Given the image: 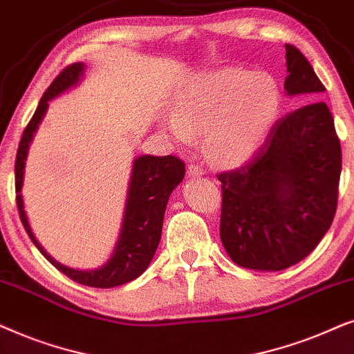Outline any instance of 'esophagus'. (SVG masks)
<instances>
[{"label": "esophagus", "instance_id": "34e87169", "mask_svg": "<svg viewBox=\"0 0 354 354\" xmlns=\"http://www.w3.org/2000/svg\"><path fill=\"white\" fill-rule=\"evenodd\" d=\"M187 173H189V176H204V168L201 167V165H196V163H191L187 165Z\"/></svg>", "mask_w": 354, "mask_h": 354}]
</instances>
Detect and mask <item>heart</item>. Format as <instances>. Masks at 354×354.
I'll return each mask as SVG.
<instances>
[{"label": "heart", "instance_id": "heart-1", "mask_svg": "<svg viewBox=\"0 0 354 354\" xmlns=\"http://www.w3.org/2000/svg\"><path fill=\"white\" fill-rule=\"evenodd\" d=\"M280 110V88L267 73L223 68L197 75L174 102L165 129L178 144H191L204 129V147L226 167L252 157Z\"/></svg>", "mask_w": 354, "mask_h": 354}]
</instances>
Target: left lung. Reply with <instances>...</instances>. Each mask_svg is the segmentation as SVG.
Here are the masks:
<instances>
[{
	"mask_svg": "<svg viewBox=\"0 0 354 354\" xmlns=\"http://www.w3.org/2000/svg\"><path fill=\"white\" fill-rule=\"evenodd\" d=\"M286 48L285 91L303 106L273 124L244 167L221 181V243L238 266L277 272L314 251L337 212L342 149L324 84L293 45Z\"/></svg>",
	"mask_w": 354,
	"mask_h": 354,
	"instance_id": "left-lung-1",
	"label": "left lung"
}]
</instances>
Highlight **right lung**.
Wrapping results in <instances>:
<instances>
[{
    "label": "right lung",
    "instance_id": "add662e5",
    "mask_svg": "<svg viewBox=\"0 0 354 354\" xmlns=\"http://www.w3.org/2000/svg\"><path fill=\"white\" fill-rule=\"evenodd\" d=\"M84 69H86L84 63H74L61 71L58 77L45 91L44 97L40 98L34 116L27 128L24 129L16 155V201L24 228L37 249L46 257V261H50V263H53L59 272H63L66 277L77 283L93 286V288H113V286H120L136 280L152 262L160 238H162L163 216L167 210L168 197L174 187L183 181L186 168L185 162L173 155H167V157L140 155L133 163L120 238H118L115 251L105 266L95 268V270H75V268L66 267L55 261L37 241L29 220H27L26 210H24V168H26L29 145L39 129V124L44 120L48 102L81 81Z\"/></svg>",
    "mask_w": 354,
    "mask_h": 354
}]
</instances>
